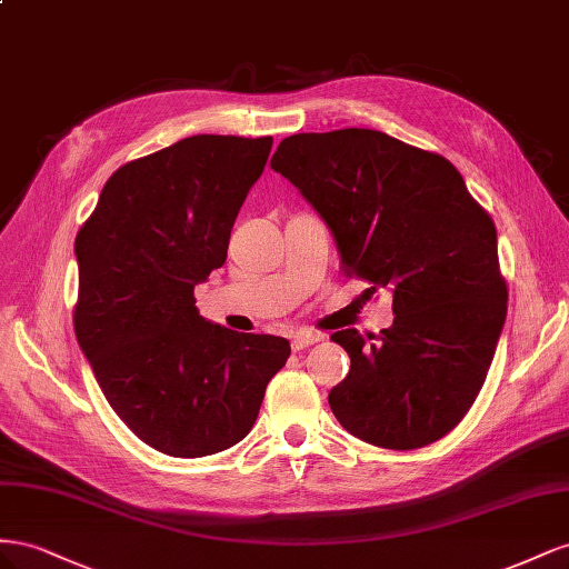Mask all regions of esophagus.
Segmentation results:
<instances>
[{
  "instance_id": "1",
  "label": "esophagus",
  "mask_w": 569,
  "mask_h": 569,
  "mask_svg": "<svg viewBox=\"0 0 569 569\" xmlns=\"http://www.w3.org/2000/svg\"><path fill=\"white\" fill-rule=\"evenodd\" d=\"M323 336L317 333V331H310V329H302L298 331L293 338H290V346H293V350H302V348H310L315 343H319Z\"/></svg>"
}]
</instances>
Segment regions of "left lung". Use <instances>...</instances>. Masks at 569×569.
Instances as JSON below:
<instances>
[{"mask_svg": "<svg viewBox=\"0 0 569 569\" xmlns=\"http://www.w3.org/2000/svg\"><path fill=\"white\" fill-rule=\"evenodd\" d=\"M271 169L329 223L340 269L393 290V327L375 343L331 336L350 355L329 393L336 419L388 450L443 438L477 400L508 315L493 219L446 157L369 128L290 136Z\"/></svg>", "mask_w": 569, "mask_h": 569, "instance_id": "8db88e82", "label": "left lung"}]
</instances>
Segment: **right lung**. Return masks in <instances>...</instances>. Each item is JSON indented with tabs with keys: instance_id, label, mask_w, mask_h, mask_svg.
Here are the masks:
<instances>
[{
	"instance_id": "right-lung-1",
	"label": "right lung",
	"mask_w": 569,
	"mask_h": 569,
	"mask_svg": "<svg viewBox=\"0 0 569 569\" xmlns=\"http://www.w3.org/2000/svg\"><path fill=\"white\" fill-rule=\"evenodd\" d=\"M271 136H192L111 173L76 236L73 329L111 410L171 458L246 438L290 343L209 323L194 286L226 262Z\"/></svg>"
}]
</instances>
